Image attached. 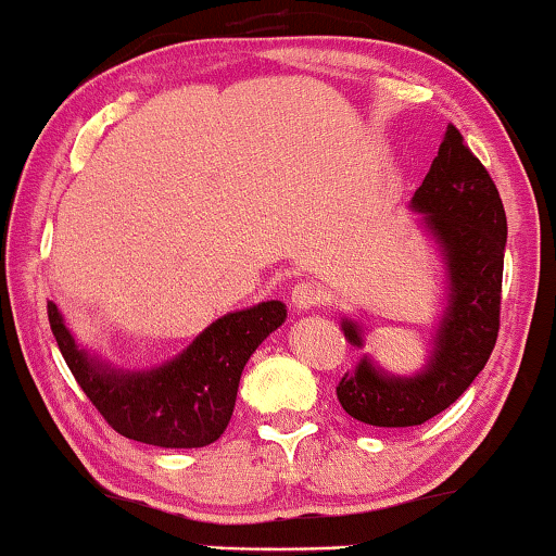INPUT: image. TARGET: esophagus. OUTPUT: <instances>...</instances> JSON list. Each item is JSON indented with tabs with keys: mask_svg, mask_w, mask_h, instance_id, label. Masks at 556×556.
Returning <instances> with one entry per match:
<instances>
[{
	"mask_svg": "<svg viewBox=\"0 0 556 556\" xmlns=\"http://www.w3.org/2000/svg\"><path fill=\"white\" fill-rule=\"evenodd\" d=\"M291 303L295 311H308L321 303V288L316 283H308V280H303V283L293 286L291 291Z\"/></svg>",
	"mask_w": 556,
	"mask_h": 556,
	"instance_id": "obj_1",
	"label": "esophagus"
}]
</instances>
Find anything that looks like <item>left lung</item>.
Returning a JSON list of instances; mask_svg holds the SVG:
<instances>
[{
  "label": "left lung",
  "mask_w": 556,
  "mask_h": 556,
  "mask_svg": "<svg viewBox=\"0 0 556 556\" xmlns=\"http://www.w3.org/2000/svg\"><path fill=\"white\" fill-rule=\"evenodd\" d=\"M409 207L445 263L447 295L430 359L413 377L384 375L362 356L337 387L341 407L375 428H413L453 405L496 346L504 278L506 212L498 189L455 126H447L428 177ZM344 337L364 346L362 326L341 318Z\"/></svg>",
  "instance_id": "obj_1"
}]
</instances>
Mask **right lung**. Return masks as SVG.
<instances>
[{"instance_id": "add662e5", "label": "right lung", "mask_w": 556, "mask_h": 556, "mask_svg": "<svg viewBox=\"0 0 556 556\" xmlns=\"http://www.w3.org/2000/svg\"><path fill=\"white\" fill-rule=\"evenodd\" d=\"M280 301L232 311L212 321L172 362L147 371H118L90 356L55 303H48L50 329L75 382L103 420L128 440L156 447H204L230 422L240 375L257 346L286 321Z\"/></svg>"}]
</instances>
